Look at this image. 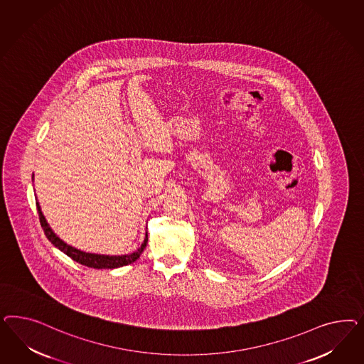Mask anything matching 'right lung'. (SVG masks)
Listing matches in <instances>:
<instances>
[{
	"label": "right lung",
	"instance_id": "right-lung-1",
	"mask_svg": "<svg viewBox=\"0 0 364 364\" xmlns=\"http://www.w3.org/2000/svg\"><path fill=\"white\" fill-rule=\"evenodd\" d=\"M37 205V210H38V216H40V224L44 230L45 236L48 237V240L52 242L55 247H57L60 251H63L64 254L68 255L72 260L77 262L78 264L87 265L90 268H96V269H104V268H119V267H124V265L131 264L133 262H136L140 255L144 251V248L146 247V242H148V233L145 235V239H144L143 245L131 255H122V256H105V255H95V254H87V252H82L80 250H76L70 245H68L65 242H63L61 239H58L55 236L53 231L50 230V227L48 225V223L45 220L44 215L40 210V205L38 203H36Z\"/></svg>",
	"mask_w": 364,
	"mask_h": 364
}]
</instances>
